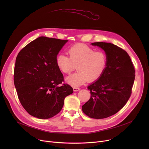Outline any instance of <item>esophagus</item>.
<instances>
[{
    "mask_svg": "<svg viewBox=\"0 0 149 149\" xmlns=\"http://www.w3.org/2000/svg\"><path fill=\"white\" fill-rule=\"evenodd\" d=\"M73 90H74V91L76 92V91H78L80 90V88H78V87H74V88H73Z\"/></svg>",
    "mask_w": 149,
    "mask_h": 149,
    "instance_id": "34e87169",
    "label": "esophagus"
}]
</instances>
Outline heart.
<instances>
[{
    "mask_svg": "<svg viewBox=\"0 0 149 149\" xmlns=\"http://www.w3.org/2000/svg\"><path fill=\"white\" fill-rule=\"evenodd\" d=\"M69 57L65 54H58L56 65L63 73L70 74L76 68L77 72L66 78L72 86H79L86 82L99 79L104 74L108 63V57L103 51L95 49L84 44H75L68 49Z\"/></svg>",
    "mask_w": 149,
    "mask_h": 149,
    "instance_id": "b5f03b06",
    "label": "heart"
}]
</instances>
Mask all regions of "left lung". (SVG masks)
<instances>
[{
  "mask_svg": "<svg viewBox=\"0 0 149 149\" xmlns=\"http://www.w3.org/2000/svg\"><path fill=\"white\" fill-rule=\"evenodd\" d=\"M107 54L108 63L104 74L88 87L90 100L82 106L84 114L101 119L119 111L131 96L135 79L133 63L127 52L111 43L94 42Z\"/></svg>",
  "mask_w": 149,
  "mask_h": 149,
  "instance_id": "obj_1",
  "label": "left lung"
}]
</instances>
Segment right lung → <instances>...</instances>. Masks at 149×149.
<instances>
[{
    "label": "right lung",
    "mask_w": 149,
    "mask_h": 149,
    "mask_svg": "<svg viewBox=\"0 0 149 149\" xmlns=\"http://www.w3.org/2000/svg\"><path fill=\"white\" fill-rule=\"evenodd\" d=\"M68 40L40 36L19 52L14 68L18 98L31 116L47 119L62 110L65 98L73 93L56 65V57Z\"/></svg>",
    "instance_id": "obj_1"
}]
</instances>
